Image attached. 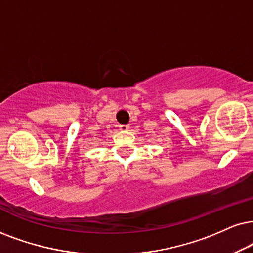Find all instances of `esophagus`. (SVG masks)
<instances>
[{
    "mask_svg": "<svg viewBox=\"0 0 253 253\" xmlns=\"http://www.w3.org/2000/svg\"><path fill=\"white\" fill-rule=\"evenodd\" d=\"M119 129L121 130V132H127V130L129 129V126L128 125H120Z\"/></svg>",
    "mask_w": 253,
    "mask_h": 253,
    "instance_id": "1",
    "label": "esophagus"
}]
</instances>
